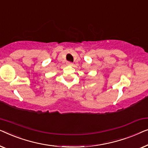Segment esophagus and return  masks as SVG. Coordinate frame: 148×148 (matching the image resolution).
<instances>
[{"label": "esophagus", "mask_w": 148, "mask_h": 148, "mask_svg": "<svg viewBox=\"0 0 148 148\" xmlns=\"http://www.w3.org/2000/svg\"><path fill=\"white\" fill-rule=\"evenodd\" d=\"M67 65L72 66V65H73V63H72V62H67Z\"/></svg>", "instance_id": "34e87169"}]
</instances>
